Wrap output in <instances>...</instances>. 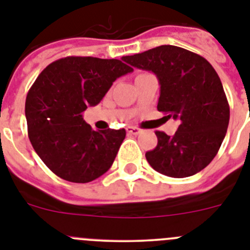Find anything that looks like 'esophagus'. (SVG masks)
Masks as SVG:
<instances>
[{
	"label": "esophagus",
	"instance_id": "esophagus-1",
	"mask_svg": "<svg viewBox=\"0 0 250 250\" xmlns=\"http://www.w3.org/2000/svg\"><path fill=\"white\" fill-rule=\"evenodd\" d=\"M126 131L127 134H130V135H138V134H140L141 132V130L136 126H127Z\"/></svg>",
	"mask_w": 250,
	"mask_h": 250
}]
</instances>
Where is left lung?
<instances>
[{
	"label": "left lung",
	"instance_id": "obj_1",
	"mask_svg": "<svg viewBox=\"0 0 250 250\" xmlns=\"http://www.w3.org/2000/svg\"><path fill=\"white\" fill-rule=\"evenodd\" d=\"M123 60L156 75L160 83L158 110L180 123L173 136L155 131L158 145L145 154L150 167L171 178L199 173L218 154L230 115L213 66L200 55L171 45Z\"/></svg>",
	"mask_w": 250,
	"mask_h": 250
}]
</instances>
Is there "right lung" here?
I'll use <instances>...</instances> for the list:
<instances>
[{"label":"right lung","instance_id":"add662e5","mask_svg":"<svg viewBox=\"0 0 250 250\" xmlns=\"http://www.w3.org/2000/svg\"><path fill=\"white\" fill-rule=\"evenodd\" d=\"M131 71L116 59L68 56L39 75L26 98L25 114L31 144L52 173L67 182L89 183L110 169L126 131H95L83 112Z\"/></svg>","mask_w":250,"mask_h":250}]
</instances>
